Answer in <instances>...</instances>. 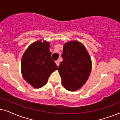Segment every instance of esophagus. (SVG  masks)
Returning a JSON list of instances; mask_svg holds the SVG:
<instances>
[{
    "mask_svg": "<svg viewBox=\"0 0 120 120\" xmlns=\"http://www.w3.org/2000/svg\"><path fill=\"white\" fill-rule=\"evenodd\" d=\"M55 63H56V64H57V66H59V65H60V61H59L58 60H56Z\"/></svg>",
    "mask_w": 120,
    "mask_h": 120,
    "instance_id": "1",
    "label": "esophagus"
}]
</instances>
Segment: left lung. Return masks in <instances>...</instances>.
Masks as SVG:
<instances>
[{"mask_svg":"<svg viewBox=\"0 0 120 120\" xmlns=\"http://www.w3.org/2000/svg\"><path fill=\"white\" fill-rule=\"evenodd\" d=\"M62 57L58 70L62 85L68 91H76L86 83L91 73L90 56L84 46L75 41L64 44Z\"/></svg>","mask_w":120,"mask_h":120,"instance_id":"obj_1","label":"left lung"}]
</instances>
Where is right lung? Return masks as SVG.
Returning <instances> with one entry per match:
<instances>
[{
    "label": "right lung",
    "mask_w": 120,
    "mask_h": 120,
    "mask_svg": "<svg viewBox=\"0 0 120 120\" xmlns=\"http://www.w3.org/2000/svg\"><path fill=\"white\" fill-rule=\"evenodd\" d=\"M50 43L38 41L29 46L21 60V72L24 80L34 88L44 86L51 74L58 69L51 58Z\"/></svg>",
    "instance_id": "1"
}]
</instances>
